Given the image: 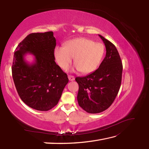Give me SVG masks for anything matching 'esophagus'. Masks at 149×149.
Instances as JSON below:
<instances>
[{
	"mask_svg": "<svg viewBox=\"0 0 149 149\" xmlns=\"http://www.w3.org/2000/svg\"><path fill=\"white\" fill-rule=\"evenodd\" d=\"M68 77L69 81H73L75 80V77L73 76V75H68Z\"/></svg>",
	"mask_w": 149,
	"mask_h": 149,
	"instance_id": "esophagus-1",
	"label": "esophagus"
}]
</instances>
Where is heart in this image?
Instances as JSON below:
<instances>
[{
  "instance_id": "obj_1",
  "label": "heart",
  "mask_w": 149,
  "mask_h": 149,
  "mask_svg": "<svg viewBox=\"0 0 149 149\" xmlns=\"http://www.w3.org/2000/svg\"><path fill=\"white\" fill-rule=\"evenodd\" d=\"M105 52L100 43H95L86 38H78L65 42L64 47L57 46L54 56L57 64L66 70L74 58L75 68L84 74H90L98 68Z\"/></svg>"
}]
</instances>
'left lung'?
Masks as SVG:
<instances>
[{
    "label": "left lung",
    "mask_w": 149,
    "mask_h": 149,
    "mask_svg": "<svg viewBox=\"0 0 149 149\" xmlns=\"http://www.w3.org/2000/svg\"><path fill=\"white\" fill-rule=\"evenodd\" d=\"M106 46V54L99 67L85 77H77L79 105L89 113H99L110 107L118 94L123 66L116 47L99 35Z\"/></svg>",
    "instance_id": "left-lung-1"
}]
</instances>
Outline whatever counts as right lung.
<instances>
[{"label": "right lung", "instance_id": "right-lung-1", "mask_svg": "<svg viewBox=\"0 0 149 149\" xmlns=\"http://www.w3.org/2000/svg\"><path fill=\"white\" fill-rule=\"evenodd\" d=\"M56 45L54 33L49 31L29 34L16 48L13 79L20 99L33 109H51L58 104L68 83L67 75L54 61ZM27 53L35 57L31 64L24 59Z\"/></svg>", "mask_w": 149, "mask_h": 149}]
</instances>
